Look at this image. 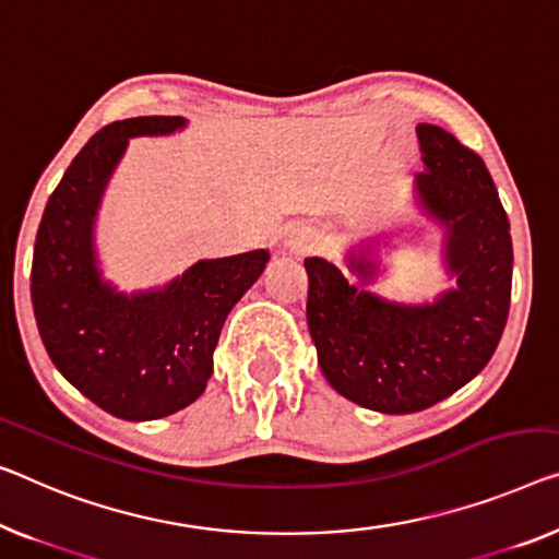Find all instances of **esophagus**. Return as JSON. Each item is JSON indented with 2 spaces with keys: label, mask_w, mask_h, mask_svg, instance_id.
<instances>
[{
  "label": "esophagus",
  "mask_w": 559,
  "mask_h": 559,
  "mask_svg": "<svg viewBox=\"0 0 559 559\" xmlns=\"http://www.w3.org/2000/svg\"><path fill=\"white\" fill-rule=\"evenodd\" d=\"M286 243H288L290 251L304 253V251H308V248H313V238H311V233H306V230H294L288 236Z\"/></svg>",
  "instance_id": "obj_1"
}]
</instances>
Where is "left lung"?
<instances>
[{
	"label": "left lung",
	"mask_w": 559,
	"mask_h": 559,
	"mask_svg": "<svg viewBox=\"0 0 559 559\" xmlns=\"http://www.w3.org/2000/svg\"><path fill=\"white\" fill-rule=\"evenodd\" d=\"M424 173L414 178L421 211L444 226V263L456 286L431 304H396L371 290L373 258L348 255L359 283L306 258L308 331L329 384L381 414L435 406L492 359L512 296V236L492 175L452 132L416 128Z\"/></svg>",
	"instance_id": "1"
}]
</instances>
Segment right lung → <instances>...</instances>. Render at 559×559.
I'll list each match as a JSON object with an SVG mask.
<instances>
[{"instance_id": "obj_1", "label": "right lung", "mask_w": 559, "mask_h": 559, "mask_svg": "<svg viewBox=\"0 0 559 559\" xmlns=\"http://www.w3.org/2000/svg\"><path fill=\"white\" fill-rule=\"evenodd\" d=\"M182 118H130L95 132L49 195L32 255V306L49 359L99 409L128 421L175 414L203 394L230 308L269 251L198 261L168 286L120 294L103 281L95 218L130 138L170 135Z\"/></svg>"}]
</instances>
